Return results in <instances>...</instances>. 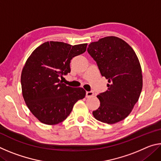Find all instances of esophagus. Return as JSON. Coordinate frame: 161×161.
<instances>
[{
  "mask_svg": "<svg viewBox=\"0 0 161 161\" xmlns=\"http://www.w3.org/2000/svg\"><path fill=\"white\" fill-rule=\"evenodd\" d=\"M94 96V92H86V97H87V98H89V97H93Z\"/></svg>",
  "mask_w": 161,
  "mask_h": 161,
  "instance_id": "obj_1",
  "label": "esophagus"
}]
</instances>
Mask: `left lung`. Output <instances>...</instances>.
I'll list each match as a JSON object with an SVG mask.
<instances>
[{
    "instance_id": "1",
    "label": "left lung",
    "mask_w": 161,
    "mask_h": 161,
    "mask_svg": "<svg viewBox=\"0 0 161 161\" xmlns=\"http://www.w3.org/2000/svg\"><path fill=\"white\" fill-rule=\"evenodd\" d=\"M87 52L96 61L108 89L97 95L98 109L92 114L103 123L116 124L129 115L143 87L142 70L132 47L121 38L108 36L91 42Z\"/></svg>"
}]
</instances>
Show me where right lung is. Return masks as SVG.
<instances>
[{
  "label": "right lung",
  "mask_w": 161,
  "mask_h": 161,
  "mask_svg": "<svg viewBox=\"0 0 161 161\" xmlns=\"http://www.w3.org/2000/svg\"><path fill=\"white\" fill-rule=\"evenodd\" d=\"M86 46L46 42L27 59L21 73L22 93L27 107L42 124L61 123L85 97L83 88L67 86L60 78L70 72L71 59L84 53Z\"/></svg>",
  "instance_id": "obj_1"
}]
</instances>
